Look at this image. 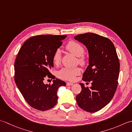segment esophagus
Returning <instances> with one entry per match:
<instances>
[{
    "label": "esophagus",
    "mask_w": 132,
    "mask_h": 132,
    "mask_svg": "<svg viewBox=\"0 0 132 132\" xmlns=\"http://www.w3.org/2000/svg\"><path fill=\"white\" fill-rule=\"evenodd\" d=\"M66 85L68 86H72V85H73V83H70V82H68V83H66Z\"/></svg>",
    "instance_id": "esophagus-1"
}]
</instances>
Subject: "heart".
I'll list each match as a JSON object with an SVG mask.
<instances>
[{
  "label": "heart",
  "instance_id": "1",
  "mask_svg": "<svg viewBox=\"0 0 132 132\" xmlns=\"http://www.w3.org/2000/svg\"><path fill=\"white\" fill-rule=\"evenodd\" d=\"M66 48L69 51L72 53L74 55L79 57L82 56L84 53V48L82 45L79 43L75 41L69 42L66 46ZM61 58V51L60 49H57L54 53L53 57V62L54 64H58L60 62ZM80 61H82V59L79 60ZM80 73L79 68L76 69H69L62 68L58 72V77L63 80H73L77 75Z\"/></svg>",
  "mask_w": 132,
  "mask_h": 132
}]
</instances>
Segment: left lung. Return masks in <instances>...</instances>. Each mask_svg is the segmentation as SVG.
Listing matches in <instances>:
<instances>
[{"instance_id":"1","label":"left lung","mask_w":132,"mask_h":132,"mask_svg":"<svg viewBox=\"0 0 132 132\" xmlns=\"http://www.w3.org/2000/svg\"><path fill=\"white\" fill-rule=\"evenodd\" d=\"M74 38L88 50V66L82 79L92 81L90 87L80 83L82 91L77 95V102L83 110L95 112L107 105L115 93L120 70L119 58L113 43L107 38L86 33Z\"/></svg>"}]
</instances>
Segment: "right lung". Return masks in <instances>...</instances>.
<instances>
[{
    "label": "right lung",
    "instance_id": "obj_1",
    "mask_svg": "<svg viewBox=\"0 0 132 132\" xmlns=\"http://www.w3.org/2000/svg\"><path fill=\"white\" fill-rule=\"evenodd\" d=\"M67 36L40 35L25 42L16 58L15 81L19 91L32 108L46 111L55 105L57 92L66 83L58 79L53 84H45L46 76L51 78L50 70L54 66L53 57Z\"/></svg>",
    "mask_w": 132,
    "mask_h": 132
}]
</instances>
